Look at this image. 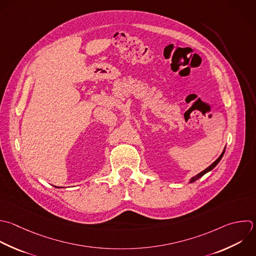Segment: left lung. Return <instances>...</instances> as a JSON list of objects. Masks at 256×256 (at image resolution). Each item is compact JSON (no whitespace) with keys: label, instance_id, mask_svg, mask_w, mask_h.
<instances>
[{"label":"left lung","instance_id":"8db88e82","mask_svg":"<svg viewBox=\"0 0 256 256\" xmlns=\"http://www.w3.org/2000/svg\"><path fill=\"white\" fill-rule=\"evenodd\" d=\"M224 151H225V149H224V150H223V152H222V153H221V155H220V156H219V157H218V158H217V160H215V161H214V162H213V163H212V164H211V165H210V166H209V167H207V168H206V169H205V170H203V171H202V172H200V173H198V174H197V175H196V176H194V177H192V178H191V179H190V181H189V183H192V182H194V181H196V180H197V179H199V178H200V177H202V176H203V175H204V174H206V173H207V172H209V171H211V170H212V169H213V168H214V167H215V166H216V165H217V164H218V163H219V161H220V160H221V158H222V156H223V154H224Z\"/></svg>","mask_w":256,"mask_h":256}]
</instances>
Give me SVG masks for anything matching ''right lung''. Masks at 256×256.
Segmentation results:
<instances>
[{
  "mask_svg": "<svg viewBox=\"0 0 256 256\" xmlns=\"http://www.w3.org/2000/svg\"><path fill=\"white\" fill-rule=\"evenodd\" d=\"M55 187H56V186H55Z\"/></svg>",
  "mask_w": 256,
  "mask_h": 256,
  "instance_id": "1",
  "label": "right lung"
}]
</instances>
